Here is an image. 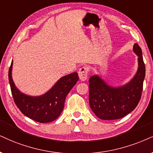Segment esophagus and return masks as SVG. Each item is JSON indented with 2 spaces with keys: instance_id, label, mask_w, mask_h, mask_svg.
I'll list each match as a JSON object with an SVG mask.
<instances>
[{
  "instance_id": "esophagus-1",
  "label": "esophagus",
  "mask_w": 153,
  "mask_h": 153,
  "mask_svg": "<svg viewBox=\"0 0 153 153\" xmlns=\"http://www.w3.org/2000/svg\"><path fill=\"white\" fill-rule=\"evenodd\" d=\"M88 73V69L87 67H83L82 68H80L78 72L79 77L80 80L85 81L86 79H87Z\"/></svg>"
}]
</instances>
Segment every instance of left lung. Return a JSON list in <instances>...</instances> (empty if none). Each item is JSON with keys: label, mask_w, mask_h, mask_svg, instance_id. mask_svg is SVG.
Masks as SVG:
<instances>
[{"label": "left lung", "mask_w": 153, "mask_h": 153, "mask_svg": "<svg viewBox=\"0 0 153 153\" xmlns=\"http://www.w3.org/2000/svg\"><path fill=\"white\" fill-rule=\"evenodd\" d=\"M133 51L138 56V69L128 84L114 88L107 85L99 76L89 79V105L98 118L102 120H116L126 116L138 104L146 76V66L142 50L135 43Z\"/></svg>", "instance_id": "1"}]
</instances>
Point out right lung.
Masks as SVG:
<instances>
[{"mask_svg": "<svg viewBox=\"0 0 153 153\" xmlns=\"http://www.w3.org/2000/svg\"><path fill=\"white\" fill-rule=\"evenodd\" d=\"M13 61L9 68L8 79L11 93L17 107L25 116L39 123H49L56 120L61 114L65 99L79 80L76 72L62 77L50 91L40 97H30L21 93L12 79Z\"/></svg>", "mask_w": 153, "mask_h": 153, "instance_id": "obj_1", "label": "right lung"}]
</instances>
